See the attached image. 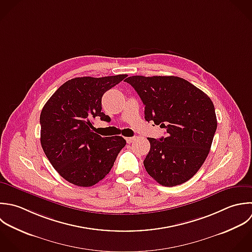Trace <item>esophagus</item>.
<instances>
[{"label": "esophagus", "instance_id": "1", "mask_svg": "<svg viewBox=\"0 0 252 252\" xmlns=\"http://www.w3.org/2000/svg\"><path fill=\"white\" fill-rule=\"evenodd\" d=\"M134 139H135V136H132V137H126V142H127V143H131Z\"/></svg>", "mask_w": 252, "mask_h": 252}]
</instances>
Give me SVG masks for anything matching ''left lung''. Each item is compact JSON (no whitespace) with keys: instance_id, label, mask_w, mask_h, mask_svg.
Here are the masks:
<instances>
[{"instance_id":"8db88e82","label":"left lung","mask_w":252,"mask_h":252,"mask_svg":"<svg viewBox=\"0 0 252 252\" xmlns=\"http://www.w3.org/2000/svg\"><path fill=\"white\" fill-rule=\"evenodd\" d=\"M139 95L147 122L166 128L167 136L148 138L150 150L143 162L160 185L175 187L190 180L206 160L217 118L211 99L178 76L133 75L126 79Z\"/></svg>"}]
</instances>
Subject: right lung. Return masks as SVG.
<instances>
[{"instance_id": "add662e5", "label": "right lung", "mask_w": 252, "mask_h": 252, "mask_svg": "<svg viewBox=\"0 0 252 252\" xmlns=\"http://www.w3.org/2000/svg\"><path fill=\"white\" fill-rule=\"evenodd\" d=\"M126 74L75 77L64 82L44 105L40 115L41 146L54 169L68 183L88 188L111 171L126 140L101 137L93 132L92 120L108 121L102 110L106 91Z\"/></svg>"}]
</instances>
